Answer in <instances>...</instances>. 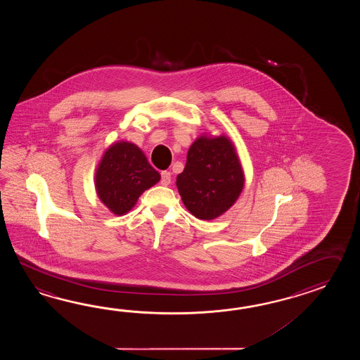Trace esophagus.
Masks as SVG:
<instances>
[{"label":"esophagus","mask_w":360,"mask_h":360,"mask_svg":"<svg viewBox=\"0 0 360 360\" xmlns=\"http://www.w3.org/2000/svg\"><path fill=\"white\" fill-rule=\"evenodd\" d=\"M171 183V174L169 171H162L161 174V184L163 186H167Z\"/></svg>","instance_id":"obj_1"}]
</instances>
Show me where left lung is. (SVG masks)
Listing matches in <instances>:
<instances>
[{"label": "left lung", "instance_id": "left-lung-1", "mask_svg": "<svg viewBox=\"0 0 360 360\" xmlns=\"http://www.w3.org/2000/svg\"><path fill=\"white\" fill-rule=\"evenodd\" d=\"M245 171L226 135L203 134L191 144L176 177L184 206L199 220H214L233 206L245 188Z\"/></svg>", "mask_w": 360, "mask_h": 360}]
</instances>
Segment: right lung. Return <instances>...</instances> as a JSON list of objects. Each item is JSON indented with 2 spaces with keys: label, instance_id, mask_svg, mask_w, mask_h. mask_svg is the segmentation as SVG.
<instances>
[{
  "label": "right lung",
  "instance_id": "right-lung-1",
  "mask_svg": "<svg viewBox=\"0 0 360 360\" xmlns=\"http://www.w3.org/2000/svg\"><path fill=\"white\" fill-rule=\"evenodd\" d=\"M161 180L144 152L130 141H115L103 154L95 171V189L112 214L122 216L139 197Z\"/></svg>",
  "mask_w": 360,
  "mask_h": 360
}]
</instances>
